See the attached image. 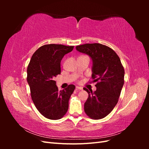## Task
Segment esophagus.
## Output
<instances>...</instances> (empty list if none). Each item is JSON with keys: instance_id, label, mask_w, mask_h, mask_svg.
I'll return each instance as SVG.
<instances>
[{"instance_id": "1", "label": "esophagus", "mask_w": 149, "mask_h": 149, "mask_svg": "<svg viewBox=\"0 0 149 149\" xmlns=\"http://www.w3.org/2000/svg\"><path fill=\"white\" fill-rule=\"evenodd\" d=\"M76 89H79V90H83V88L82 87H80V86H76Z\"/></svg>"}]
</instances>
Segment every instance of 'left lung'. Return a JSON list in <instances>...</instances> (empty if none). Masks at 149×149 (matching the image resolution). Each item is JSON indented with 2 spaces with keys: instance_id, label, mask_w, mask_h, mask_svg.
I'll list each match as a JSON object with an SVG mask.
<instances>
[{
  "instance_id": "obj_1",
  "label": "left lung",
  "mask_w": 149,
  "mask_h": 149,
  "mask_svg": "<svg viewBox=\"0 0 149 149\" xmlns=\"http://www.w3.org/2000/svg\"><path fill=\"white\" fill-rule=\"evenodd\" d=\"M76 50L88 55L93 61L92 78L95 91H89L84 111L89 118L101 119L114 109L124 83V69L116 53L100 43H87L76 47Z\"/></svg>"
}]
</instances>
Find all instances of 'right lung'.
<instances>
[{
    "mask_svg": "<svg viewBox=\"0 0 149 149\" xmlns=\"http://www.w3.org/2000/svg\"><path fill=\"white\" fill-rule=\"evenodd\" d=\"M73 46L49 44L40 47L31 57L27 68V82L31 97L38 111L46 118L57 120L68 109V101L75 89L70 84L58 91L53 78L61 74L60 63Z\"/></svg>",
    "mask_w": 149,
    "mask_h": 149,
    "instance_id": "1",
    "label": "right lung"
}]
</instances>
